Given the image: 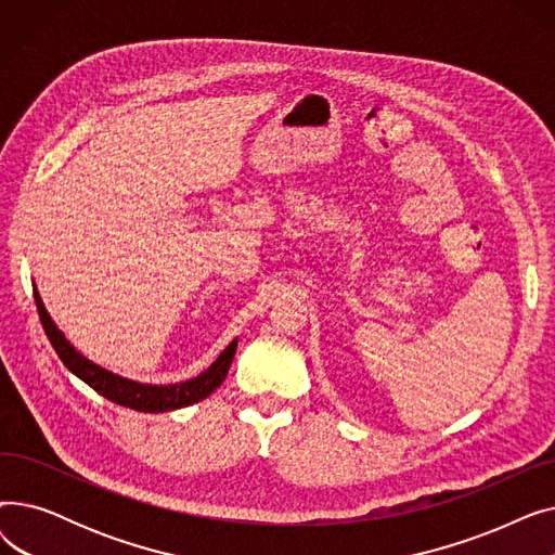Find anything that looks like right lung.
I'll use <instances>...</instances> for the list:
<instances>
[{
	"instance_id": "1",
	"label": "right lung",
	"mask_w": 555,
	"mask_h": 555,
	"mask_svg": "<svg viewBox=\"0 0 555 555\" xmlns=\"http://www.w3.org/2000/svg\"><path fill=\"white\" fill-rule=\"evenodd\" d=\"M34 297H36V306H38V314H40V322L44 326V333H47L51 346L55 348L57 358L63 360V364L74 375H78L85 385H90L96 393H101L103 398L121 404V406H130V410H137V412L159 414V412L180 410V406H189L193 402L204 400L222 385V380L229 373L231 360H233V356H236L238 339H233L218 356V360L207 371L193 377V380L166 385V387L141 385V383L128 380V377L116 375L107 369H101L99 364L80 356L76 348L65 339V335L57 331V326L51 322V317L38 295V289H34Z\"/></svg>"
}]
</instances>
